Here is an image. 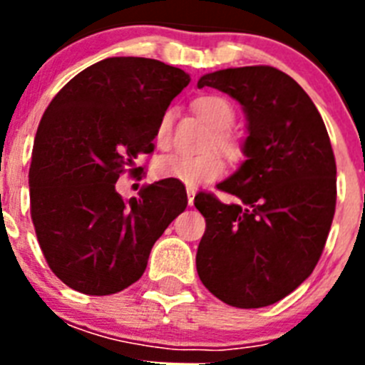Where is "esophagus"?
<instances>
[{
    "instance_id": "esophagus-1",
    "label": "esophagus",
    "mask_w": 365,
    "mask_h": 365,
    "mask_svg": "<svg viewBox=\"0 0 365 365\" xmlns=\"http://www.w3.org/2000/svg\"><path fill=\"white\" fill-rule=\"evenodd\" d=\"M186 195H188V205H193V197H195V190L193 188H186Z\"/></svg>"
}]
</instances>
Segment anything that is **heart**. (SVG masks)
<instances>
[{
	"label": "heart",
	"mask_w": 365,
	"mask_h": 365,
	"mask_svg": "<svg viewBox=\"0 0 365 365\" xmlns=\"http://www.w3.org/2000/svg\"><path fill=\"white\" fill-rule=\"evenodd\" d=\"M195 111L205 118L215 130L212 146L234 159L240 153L235 138L230 135V128L234 125L235 113L227 98L217 95H206L193 102ZM175 120V109L170 108L160 115L157 130H155V143L157 146L166 150L172 144V128ZM225 172V164L215 153L186 155V153H168L163 155L155 163V173L164 179H173L182 182L185 186H199L205 182L219 179Z\"/></svg>",
	"instance_id": "heart-1"
}]
</instances>
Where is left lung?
Instances as JSON below:
<instances>
[{
  "mask_svg": "<svg viewBox=\"0 0 365 365\" xmlns=\"http://www.w3.org/2000/svg\"><path fill=\"white\" fill-rule=\"evenodd\" d=\"M243 106L248 137L240 170L214 193L195 195L206 230L197 248L202 285L232 307L279 302L311 276L324 252L336 206V163L309 95L289 74L248 66L205 74Z\"/></svg>",
  "mask_w": 365,
  "mask_h": 365,
  "instance_id": "1",
  "label": "left lung"
}]
</instances>
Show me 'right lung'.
Instances as JSON below:
<instances>
[{
	"mask_svg": "<svg viewBox=\"0 0 365 365\" xmlns=\"http://www.w3.org/2000/svg\"><path fill=\"white\" fill-rule=\"evenodd\" d=\"M190 83L151 58H106L58 91L32 150L31 217L47 265L82 294L124 291L144 274L151 247L188 205L173 179L122 199L118 177L153 151L159 118Z\"/></svg>",
	"mask_w": 365,
	"mask_h": 365,
	"instance_id": "add662e5",
	"label": "right lung"
}]
</instances>
